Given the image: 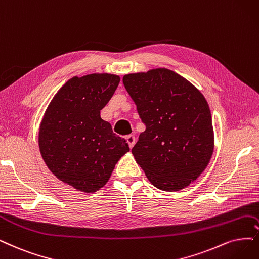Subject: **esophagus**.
I'll list each match as a JSON object with an SVG mask.
<instances>
[{"mask_svg": "<svg viewBox=\"0 0 259 259\" xmlns=\"http://www.w3.org/2000/svg\"><path fill=\"white\" fill-rule=\"evenodd\" d=\"M126 140H127V143H128V145H129L130 148H132L133 146H135V144H136V138H135V136H128L126 138Z\"/></svg>", "mask_w": 259, "mask_h": 259, "instance_id": "1", "label": "esophagus"}]
</instances>
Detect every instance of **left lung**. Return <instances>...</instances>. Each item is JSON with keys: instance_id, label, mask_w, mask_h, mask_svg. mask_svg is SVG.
<instances>
[{"instance_id": "1", "label": "left lung", "mask_w": 259, "mask_h": 259, "mask_svg": "<svg viewBox=\"0 0 259 259\" xmlns=\"http://www.w3.org/2000/svg\"><path fill=\"white\" fill-rule=\"evenodd\" d=\"M122 82L146 126L132 148L138 164L160 190L188 187L207 167L214 147L204 95L166 68L129 73Z\"/></svg>"}]
</instances>
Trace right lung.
<instances>
[{"label":"right lung","instance_id":"1","mask_svg":"<svg viewBox=\"0 0 259 259\" xmlns=\"http://www.w3.org/2000/svg\"><path fill=\"white\" fill-rule=\"evenodd\" d=\"M119 81L111 73L73 76L55 94L40 123L38 144L48 168L85 193L107 184L115 164L130 150L100 117Z\"/></svg>","mask_w":259,"mask_h":259}]
</instances>
